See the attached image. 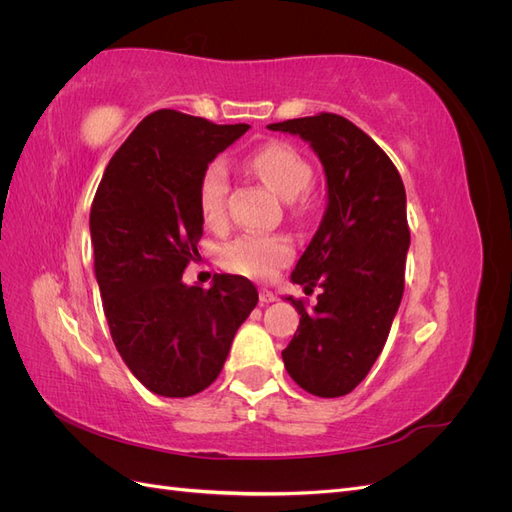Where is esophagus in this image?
<instances>
[{
    "label": "esophagus",
    "instance_id": "34e87169",
    "mask_svg": "<svg viewBox=\"0 0 512 512\" xmlns=\"http://www.w3.org/2000/svg\"><path fill=\"white\" fill-rule=\"evenodd\" d=\"M273 301H277L275 294H273L269 288H262V290H260V303H262V305H269V303H273Z\"/></svg>",
    "mask_w": 512,
    "mask_h": 512
}]
</instances>
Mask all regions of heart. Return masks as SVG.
<instances>
[{
    "mask_svg": "<svg viewBox=\"0 0 512 512\" xmlns=\"http://www.w3.org/2000/svg\"><path fill=\"white\" fill-rule=\"evenodd\" d=\"M254 173L284 200H297L309 190L312 166L288 143H269L247 160ZM228 170L224 162H211L198 179L196 198L203 220L211 226L224 220ZM292 258V245L284 237L245 235L222 250V265L245 277L267 280Z\"/></svg>",
    "mask_w": 512,
    "mask_h": 512,
    "instance_id": "1",
    "label": "heart"
}]
</instances>
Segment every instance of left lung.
I'll use <instances>...</instances> for the list:
<instances>
[{
  "mask_svg": "<svg viewBox=\"0 0 512 512\" xmlns=\"http://www.w3.org/2000/svg\"><path fill=\"white\" fill-rule=\"evenodd\" d=\"M301 136L327 177V209L290 280L318 303L282 352L290 378L318 397L348 395L380 356L404 294L410 228L391 158L346 117L320 113L267 126Z\"/></svg>",
  "mask_w": 512,
  "mask_h": 512,
  "instance_id": "left-lung-1",
  "label": "left lung"
}]
</instances>
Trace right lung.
Returning a JSON list of instances; mask_svg holds the SVG:
<instances>
[{
    "mask_svg": "<svg viewBox=\"0 0 512 512\" xmlns=\"http://www.w3.org/2000/svg\"><path fill=\"white\" fill-rule=\"evenodd\" d=\"M247 130L170 108L151 113L108 162L91 205L96 280L115 348L162 397L205 391L258 303L243 275H213L209 288L181 280L203 237L198 179Z\"/></svg>",
    "mask_w": 512,
    "mask_h": 512,
    "instance_id": "obj_1",
    "label": "right lung"
}]
</instances>
